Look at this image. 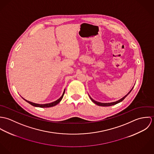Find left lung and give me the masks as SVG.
<instances>
[{"instance_id":"obj_1","label":"left lung","mask_w":154,"mask_h":154,"mask_svg":"<svg viewBox=\"0 0 154 154\" xmlns=\"http://www.w3.org/2000/svg\"><path fill=\"white\" fill-rule=\"evenodd\" d=\"M133 87L132 88V89L128 92V94H127V95H126L124 97H123L122 98H121L120 100H118V101H115V102H112V103H100V102H97V101H95V100H94L89 95V98H90V99L92 100V101L94 103H95V104H97V105H98V106H104V107H107V106H113V105H115V104H118V103H120L121 101H122L129 94H130V92L132 91V89H133Z\"/></svg>"}]
</instances>
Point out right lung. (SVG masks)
Here are the masks:
<instances>
[{"label": "right lung", "instance_id": "add662e5", "mask_svg": "<svg viewBox=\"0 0 154 154\" xmlns=\"http://www.w3.org/2000/svg\"><path fill=\"white\" fill-rule=\"evenodd\" d=\"M65 89L64 90V92H63V94H62V97L60 98H59L57 100H56V101H54V102H53V103H48V104H36V103H32V102H30V101H27V100H26L25 99H24V98H23L24 100H25L27 103H28L29 104H30L31 105H32V106H34V107H41V108H47V107H53V106H55L56 105H57V104H59L60 102V101L62 100V99L63 98V95H64V94H65Z\"/></svg>", "mask_w": 154, "mask_h": 154}]
</instances>
